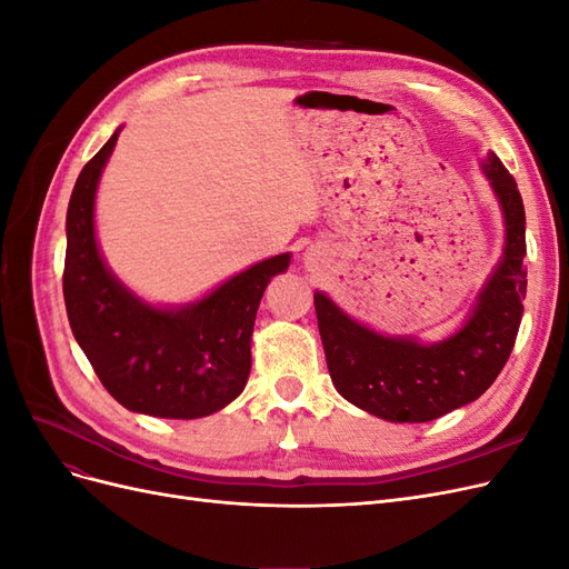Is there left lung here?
<instances>
[{
    "instance_id": "obj_1",
    "label": "left lung",
    "mask_w": 569,
    "mask_h": 569,
    "mask_svg": "<svg viewBox=\"0 0 569 569\" xmlns=\"http://www.w3.org/2000/svg\"><path fill=\"white\" fill-rule=\"evenodd\" d=\"M485 173L506 218L503 258L481 289L470 320L439 343L382 337L327 299H316L318 330L332 382L343 399L389 422H429L479 399L515 347L527 295L525 203L496 153Z\"/></svg>"
}]
</instances>
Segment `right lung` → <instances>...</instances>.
<instances>
[{"label":"right lung","instance_id":"right-lung-1","mask_svg":"<svg viewBox=\"0 0 569 569\" xmlns=\"http://www.w3.org/2000/svg\"><path fill=\"white\" fill-rule=\"evenodd\" d=\"M118 130L80 170L66 216L63 301L80 349L113 399L153 418L194 420L242 393L258 303L289 253L272 256L180 311L153 308L120 284L94 239V192Z\"/></svg>","mask_w":569,"mask_h":569}]
</instances>
